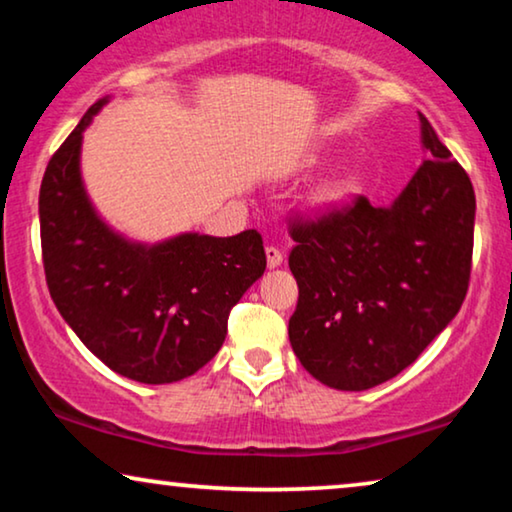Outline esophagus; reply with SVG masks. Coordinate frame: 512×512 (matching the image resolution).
Here are the masks:
<instances>
[{"mask_svg":"<svg viewBox=\"0 0 512 512\" xmlns=\"http://www.w3.org/2000/svg\"><path fill=\"white\" fill-rule=\"evenodd\" d=\"M265 258H268V268H277V265H282L284 261V251L275 247V244H268V247H265Z\"/></svg>","mask_w":512,"mask_h":512,"instance_id":"1","label":"esophagus"}]
</instances>
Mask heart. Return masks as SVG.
Masks as SVG:
<instances>
[{
  "label": "heart",
  "mask_w": 512,
  "mask_h": 512,
  "mask_svg": "<svg viewBox=\"0 0 512 512\" xmlns=\"http://www.w3.org/2000/svg\"><path fill=\"white\" fill-rule=\"evenodd\" d=\"M359 191V181L354 177H342V179H333L328 181L314 193V202L319 207H338L342 202H347L352 195Z\"/></svg>",
  "instance_id": "b5f03b06"
}]
</instances>
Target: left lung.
<instances>
[{
  "label": "left lung",
  "instance_id": "left-lung-1",
  "mask_svg": "<svg viewBox=\"0 0 512 512\" xmlns=\"http://www.w3.org/2000/svg\"><path fill=\"white\" fill-rule=\"evenodd\" d=\"M424 163L391 207L354 198L296 216L289 268L298 305L289 340L321 384L363 391L408 368L457 317L473 258L475 193L419 114Z\"/></svg>",
  "mask_w": 512,
  "mask_h": 512
}]
</instances>
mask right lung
<instances>
[{
  "mask_svg": "<svg viewBox=\"0 0 512 512\" xmlns=\"http://www.w3.org/2000/svg\"><path fill=\"white\" fill-rule=\"evenodd\" d=\"M86 111L41 179L39 226L46 284L62 319L114 373L170 384L214 359L228 314L263 275L256 230L233 237L184 233L160 244L125 240L97 216L81 181Z\"/></svg>",
  "mask_w": 512,
  "mask_h": 512,
  "instance_id": "1",
  "label": "right lung"
}]
</instances>
